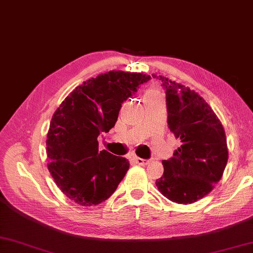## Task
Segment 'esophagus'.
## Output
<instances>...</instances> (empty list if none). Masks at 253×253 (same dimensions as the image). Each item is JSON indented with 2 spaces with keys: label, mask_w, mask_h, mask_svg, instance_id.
Here are the masks:
<instances>
[{
  "label": "esophagus",
  "mask_w": 253,
  "mask_h": 253,
  "mask_svg": "<svg viewBox=\"0 0 253 253\" xmlns=\"http://www.w3.org/2000/svg\"><path fill=\"white\" fill-rule=\"evenodd\" d=\"M133 161H135L136 164L138 165H147L149 163V160H143V159H140V158H133Z\"/></svg>",
  "instance_id": "1"
}]
</instances>
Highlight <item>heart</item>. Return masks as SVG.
Returning a JSON list of instances; mask_svg holds the SVG:
<instances>
[{"mask_svg":"<svg viewBox=\"0 0 253 253\" xmlns=\"http://www.w3.org/2000/svg\"><path fill=\"white\" fill-rule=\"evenodd\" d=\"M143 98H144V101L150 100V99H157V98H161V94L155 88H150L146 91V92H144Z\"/></svg>","mask_w":253,"mask_h":253,"instance_id":"1","label":"heart"}]
</instances>
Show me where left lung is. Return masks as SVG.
Instances as JSON below:
<instances>
[{
    "label": "left lung",
    "mask_w": 253,
    "mask_h": 253,
    "mask_svg": "<svg viewBox=\"0 0 253 253\" xmlns=\"http://www.w3.org/2000/svg\"><path fill=\"white\" fill-rule=\"evenodd\" d=\"M166 93L168 125L181 146L163 161L157 187L169 200L189 204L200 200L222 178L228 160L226 136L215 113L193 90L152 75Z\"/></svg>",
    "instance_id": "left-lung-1"
}]
</instances>
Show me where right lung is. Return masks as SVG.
Segmentation results:
<instances>
[{"mask_svg": "<svg viewBox=\"0 0 253 253\" xmlns=\"http://www.w3.org/2000/svg\"><path fill=\"white\" fill-rule=\"evenodd\" d=\"M150 78L122 71L101 74L75 88L53 114L47 169L64 195L79 206L105 201L126 175L128 160L99 151L98 137L114 127L123 102Z\"/></svg>", "mask_w": 253, "mask_h": 253, "instance_id": "add662e5", "label": "right lung"}]
</instances>
